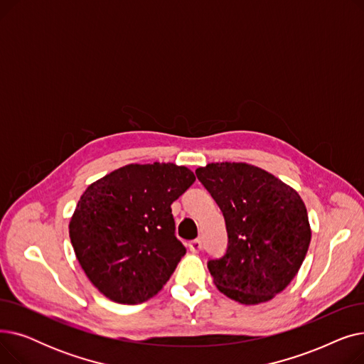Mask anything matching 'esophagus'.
Returning <instances> with one entry per match:
<instances>
[{
  "label": "esophagus",
  "mask_w": 364,
  "mask_h": 364,
  "mask_svg": "<svg viewBox=\"0 0 364 364\" xmlns=\"http://www.w3.org/2000/svg\"><path fill=\"white\" fill-rule=\"evenodd\" d=\"M202 246H203V243H202V239H195V240H192L188 243V247H190V251L192 252H199L200 250H202Z\"/></svg>",
  "instance_id": "1"
}]
</instances>
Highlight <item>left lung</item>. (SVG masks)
<instances>
[{
	"mask_svg": "<svg viewBox=\"0 0 364 364\" xmlns=\"http://www.w3.org/2000/svg\"><path fill=\"white\" fill-rule=\"evenodd\" d=\"M196 176L225 220L227 252L208 262L217 289L245 305L273 299L309 251L304 200L294 187L246 162H213L199 166Z\"/></svg>",
	"mask_w": 364,
	"mask_h": 364,
	"instance_id": "obj_1",
	"label": "left lung"
}]
</instances>
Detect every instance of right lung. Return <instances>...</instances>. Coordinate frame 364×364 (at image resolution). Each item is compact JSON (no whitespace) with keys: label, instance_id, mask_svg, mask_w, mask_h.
I'll return each instance as SVG.
<instances>
[{"label":"right lung","instance_id":"1","mask_svg":"<svg viewBox=\"0 0 364 364\" xmlns=\"http://www.w3.org/2000/svg\"><path fill=\"white\" fill-rule=\"evenodd\" d=\"M186 166L129 164L91 183L69 221L73 251L106 298L141 304L174 273L186 247L176 237L171 203L195 183Z\"/></svg>","mask_w":364,"mask_h":364}]
</instances>
